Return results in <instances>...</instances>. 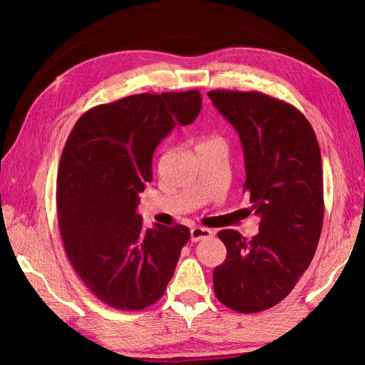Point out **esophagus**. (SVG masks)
<instances>
[{"mask_svg":"<svg viewBox=\"0 0 365 365\" xmlns=\"http://www.w3.org/2000/svg\"><path fill=\"white\" fill-rule=\"evenodd\" d=\"M190 237H191V242L196 243V242H201V240L211 238L212 230H209V228H205V227H193L190 230Z\"/></svg>","mask_w":365,"mask_h":365,"instance_id":"esophagus-1","label":"esophagus"}]
</instances>
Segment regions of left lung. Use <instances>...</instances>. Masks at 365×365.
I'll return each instance as SVG.
<instances>
[{
	"instance_id": "left-lung-1",
	"label": "left lung",
	"mask_w": 365,
	"mask_h": 365,
	"mask_svg": "<svg viewBox=\"0 0 365 365\" xmlns=\"http://www.w3.org/2000/svg\"><path fill=\"white\" fill-rule=\"evenodd\" d=\"M207 96L242 140L259 233L217 235L227 248L214 269V292L237 312H261L287 298L316 255L324 224L322 158L298 109L259 91L212 90Z\"/></svg>"
}]
</instances>
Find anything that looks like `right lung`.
<instances>
[{
    "mask_svg": "<svg viewBox=\"0 0 365 365\" xmlns=\"http://www.w3.org/2000/svg\"><path fill=\"white\" fill-rule=\"evenodd\" d=\"M197 90L141 93L80 117L58 172V222L73 270L98 299L119 311L156 302L190 240L185 225L145 228L138 195L153 180V154L201 110Z\"/></svg>",
    "mask_w": 365,
    "mask_h": 365,
    "instance_id": "add662e5",
    "label": "right lung"
}]
</instances>
